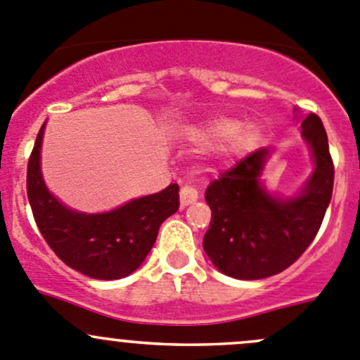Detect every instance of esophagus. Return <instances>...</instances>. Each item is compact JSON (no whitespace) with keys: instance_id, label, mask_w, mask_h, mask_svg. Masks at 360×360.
<instances>
[{"instance_id":"obj_1","label":"esophagus","mask_w":360,"mask_h":360,"mask_svg":"<svg viewBox=\"0 0 360 360\" xmlns=\"http://www.w3.org/2000/svg\"><path fill=\"white\" fill-rule=\"evenodd\" d=\"M198 201V191H195L194 187H191V185H181L180 188V205L181 208H185V206L192 205V202Z\"/></svg>"}]
</instances>
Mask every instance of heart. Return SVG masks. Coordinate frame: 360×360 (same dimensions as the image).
<instances>
[{"label":"heart","instance_id":"obj_1","mask_svg":"<svg viewBox=\"0 0 360 360\" xmlns=\"http://www.w3.org/2000/svg\"><path fill=\"white\" fill-rule=\"evenodd\" d=\"M187 138L201 147H217L222 161L229 162L247 154L257 141L254 126H240L233 117H213L187 127Z\"/></svg>","mask_w":360,"mask_h":360}]
</instances>
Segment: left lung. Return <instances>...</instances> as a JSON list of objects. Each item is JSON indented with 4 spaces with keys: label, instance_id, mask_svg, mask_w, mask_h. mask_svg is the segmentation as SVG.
<instances>
[{
    "label": "left lung",
    "instance_id": "obj_1",
    "mask_svg": "<svg viewBox=\"0 0 360 360\" xmlns=\"http://www.w3.org/2000/svg\"><path fill=\"white\" fill-rule=\"evenodd\" d=\"M301 129L315 169L297 195L276 198L261 181L269 148L241 159L206 188L212 220L202 248L224 275L238 280L278 275L315 240L333 195L334 166L320 117L306 115Z\"/></svg>",
    "mask_w": 360,
    "mask_h": 360
}]
</instances>
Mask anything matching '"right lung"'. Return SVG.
Returning <instances> with one entry per match:
<instances>
[{"instance_id":"add662e5","label":"right lung","mask_w":360,"mask_h":360,"mask_svg":"<svg viewBox=\"0 0 360 360\" xmlns=\"http://www.w3.org/2000/svg\"><path fill=\"white\" fill-rule=\"evenodd\" d=\"M44 131L45 124L27 162V199L41 236L64 264L91 278L119 280L136 271L154 247L161 224L179 210V185L112 212H75L49 191L41 176Z\"/></svg>"}]
</instances>
